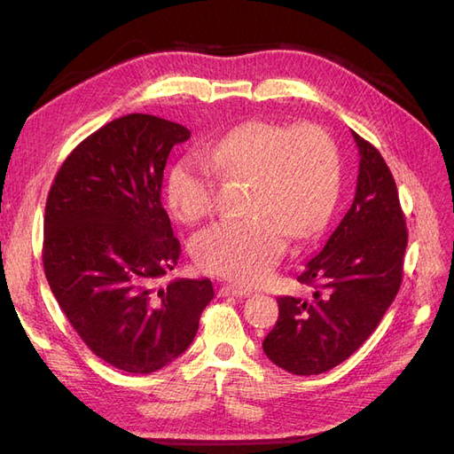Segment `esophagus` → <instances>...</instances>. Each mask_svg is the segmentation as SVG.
<instances>
[{"instance_id":"34e87169","label":"esophagus","mask_w":454,"mask_h":454,"mask_svg":"<svg viewBox=\"0 0 454 454\" xmlns=\"http://www.w3.org/2000/svg\"><path fill=\"white\" fill-rule=\"evenodd\" d=\"M242 295H250V292H246L242 287L231 286V284L219 287V297H242Z\"/></svg>"}]
</instances>
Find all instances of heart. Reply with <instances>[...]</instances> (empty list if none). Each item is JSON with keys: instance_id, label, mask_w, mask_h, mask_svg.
Listing matches in <instances>:
<instances>
[{"instance_id": "1", "label": "heart", "mask_w": 454, "mask_h": 454, "mask_svg": "<svg viewBox=\"0 0 454 454\" xmlns=\"http://www.w3.org/2000/svg\"><path fill=\"white\" fill-rule=\"evenodd\" d=\"M231 180H252L246 219H225L197 232L191 252L204 270L254 286L263 282L282 257L287 237L307 239L332 215L340 187L335 142L322 127L303 122L287 129L252 121L206 147ZM168 204L176 217L193 223L215 208V182L197 157L170 168Z\"/></svg>"}]
</instances>
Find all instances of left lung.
<instances>
[{"instance_id":"left-lung-1","label":"left lung","mask_w":454,"mask_h":454,"mask_svg":"<svg viewBox=\"0 0 454 454\" xmlns=\"http://www.w3.org/2000/svg\"><path fill=\"white\" fill-rule=\"evenodd\" d=\"M352 136L360 153L352 206L297 277L312 295L280 297L278 322L263 340L267 358L294 375H320L345 362L402 284L407 229L395 182L377 147Z\"/></svg>"}]
</instances>
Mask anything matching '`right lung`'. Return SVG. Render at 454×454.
I'll return each instance as SVG.
<instances>
[{
	"mask_svg": "<svg viewBox=\"0 0 454 454\" xmlns=\"http://www.w3.org/2000/svg\"><path fill=\"white\" fill-rule=\"evenodd\" d=\"M189 138L155 115L119 117L67 155L47 197L51 290L85 345L134 375L184 354L214 299L208 278L157 287L182 254L162 208V172L172 147Z\"/></svg>",
	"mask_w": 454,
	"mask_h": 454,
	"instance_id": "add662e5",
	"label": "right lung"
}]
</instances>
